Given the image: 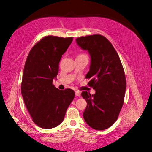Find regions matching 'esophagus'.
<instances>
[{
	"label": "esophagus",
	"mask_w": 152,
	"mask_h": 152,
	"mask_svg": "<svg viewBox=\"0 0 152 152\" xmlns=\"http://www.w3.org/2000/svg\"><path fill=\"white\" fill-rule=\"evenodd\" d=\"M75 95H76L77 96H79V97H80V96H81L80 92H79V91H75Z\"/></svg>",
	"instance_id": "1"
}]
</instances>
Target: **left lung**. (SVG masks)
I'll list each match as a JSON object with an SVG mask.
<instances>
[{
  "instance_id": "obj_1",
  "label": "left lung",
  "mask_w": 152,
  "mask_h": 152,
  "mask_svg": "<svg viewBox=\"0 0 152 152\" xmlns=\"http://www.w3.org/2000/svg\"><path fill=\"white\" fill-rule=\"evenodd\" d=\"M79 46L87 50L91 58L86 79L96 90L91 95L83 91L86 100L85 121L96 130L108 129L117 121L124 104L126 80L120 58L113 45L104 36L94 34L76 39Z\"/></svg>"
}]
</instances>
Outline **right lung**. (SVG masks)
Returning <instances> with one entry per match:
<instances>
[{
  "mask_svg": "<svg viewBox=\"0 0 152 152\" xmlns=\"http://www.w3.org/2000/svg\"><path fill=\"white\" fill-rule=\"evenodd\" d=\"M73 37L48 35L37 42L27 56L21 81L25 104L37 126L51 129L60 124L75 97L71 89L59 90L53 84L62 55Z\"/></svg>",
  "mask_w": 152,
  "mask_h": 152,
  "instance_id": "obj_1",
  "label": "right lung"
}]
</instances>
